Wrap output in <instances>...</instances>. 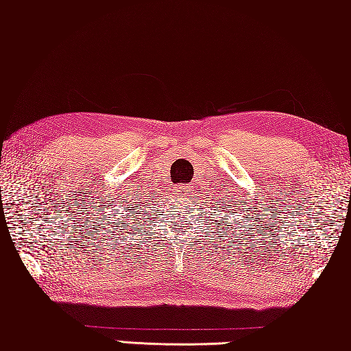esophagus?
Here are the masks:
<instances>
[{
  "instance_id": "esophagus-1",
  "label": "esophagus",
  "mask_w": 351,
  "mask_h": 351,
  "mask_svg": "<svg viewBox=\"0 0 351 351\" xmlns=\"http://www.w3.org/2000/svg\"><path fill=\"white\" fill-rule=\"evenodd\" d=\"M182 192H184V194H186V192H187V191H186V189H182Z\"/></svg>"
}]
</instances>
